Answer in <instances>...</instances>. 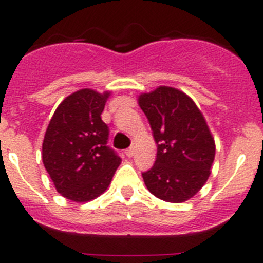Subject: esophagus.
<instances>
[{"instance_id":"esophagus-1","label":"esophagus","mask_w":263,"mask_h":263,"mask_svg":"<svg viewBox=\"0 0 263 263\" xmlns=\"http://www.w3.org/2000/svg\"><path fill=\"white\" fill-rule=\"evenodd\" d=\"M125 154H126L129 158H132L134 155V148L133 147H129V148H127V150H125Z\"/></svg>"}]
</instances>
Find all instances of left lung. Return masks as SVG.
<instances>
[{"mask_svg":"<svg viewBox=\"0 0 263 263\" xmlns=\"http://www.w3.org/2000/svg\"><path fill=\"white\" fill-rule=\"evenodd\" d=\"M152 126L157 159L142 173L147 190L160 200L183 203L210 178L215 139L201 111L182 90L159 87L139 96Z\"/></svg>","mask_w":263,"mask_h":263,"instance_id":"left-lung-1","label":"left lung"}]
</instances>
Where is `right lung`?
Returning <instances> with one entry per match:
<instances>
[{"mask_svg":"<svg viewBox=\"0 0 263 263\" xmlns=\"http://www.w3.org/2000/svg\"><path fill=\"white\" fill-rule=\"evenodd\" d=\"M109 92L80 89L58 106L46 130L42 159L62 196L84 203L105 192L121 158L101 120Z\"/></svg>","mask_w":263,"mask_h":263,"instance_id":"add662e5","label":"right lung"}]
</instances>
